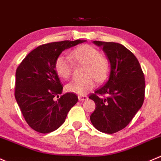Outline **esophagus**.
<instances>
[{
    "instance_id": "esophagus-1",
    "label": "esophagus",
    "mask_w": 161,
    "mask_h": 161,
    "mask_svg": "<svg viewBox=\"0 0 161 161\" xmlns=\"http://www.w3.org/2000/svg\"><path fill=\"white\" fill-rule=\"evenodd\" d=\"M78 99H79V101L87 100V96H86V95H78Z\"/></svg>"
}]
</instances>
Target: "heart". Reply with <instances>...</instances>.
Segmentation results:
<instances>
[{"instance_id": "heart-1", "label": "heart", "mask_w": 161, "mask_h": 161, "mask_svg": "<svg viewBox=\"0 0 161 161\" xmlns=\"http://www.w3.org/2000/svg\"><path fill=\"white\" fill-rule=\"evenodd\" d=\"M74 62L85 65L84 77L74 79L66 86L67 92L84 94L95 87V82L102 83L106 80L110 71V62L105 56L101 55L98 49L90 45H82L74 49L69 54ZM54 68L58 76L68 79L72 74L73 65L67 56H59L56 58Z\"/></svg>"}]
</instances>
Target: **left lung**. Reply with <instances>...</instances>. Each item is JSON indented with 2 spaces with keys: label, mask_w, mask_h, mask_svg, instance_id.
<instances>
[{
  "label": "left lung",
  "mask_w": 161,
  "mask_h": 161,
  "mask_svg": "<svg viewBox=\"0 0 161 161\" xmlns=\"http://www.w3.org/2000/svg\"><path fill=\"white\" fill-rule=\"evenodd\" d=\"M110 62V74L102 87L89 96L95 102L92 125L100 132L112 134L125 128L142 107L145 78L137 58L122 44L94 41Z\"/></svg>",
  "instance_id": "8db88e82"
}]
</instances>
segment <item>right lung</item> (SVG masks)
<instances>
[{
	"label": "right lung",
	"mask_w": 161,
	"mask_h": 161,
	"mask_svg": "<svg viewBox=\"0 0 161 161\" xmlns=\"http://www.w3.org/2000/svg\"><path fill=\"white\" fill-rule=\"evenodd\" d=\"M85 40L61 41L38 46L25 56L15 74L14 97L26 122L32 130L49 133L65 122L67 113L78 101L74 93L62 94L56 74V58L65 49Z\"/></svg>",
	"instance_id": "obj_1"
}]
</instances>
